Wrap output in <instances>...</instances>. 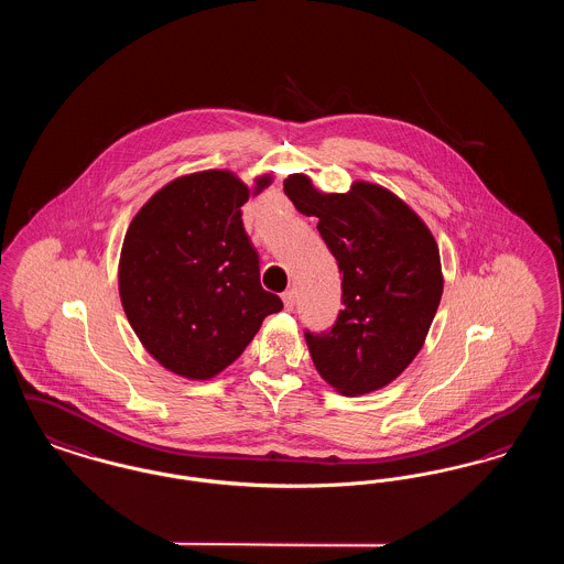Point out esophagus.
<instances>
[{
    "instance_id": "obj_1",
    "label": "esophagus",
    "mask_w": 564,
    "mask_h": 564,
    "mask_svg": "<svg viewBox=\"0 0 564 564\" xmlns=\"http://www.w3.org/2000/svg\"><path fill=\"white\" fill-rule=\"evenodd\" d=\"M283 304H285V308H288V311H294V306H295L294 290H288V292H285V294H283Z\"/></svg>"
}]
</instances>
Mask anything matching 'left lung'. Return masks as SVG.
I'll use <instances>...</instances> for the list:
<instances>
[{
    "label": "left lung",
    "instance_id": "1",
    "mask_svg": "<svg viewBox=\"0 0 564 564\" xmlns=\"http://www.w3.org/2000/svg\"><path fill=\"white\" fill-rule=\"evenodd\" d=\"M343 272L334 325L304 332L317 372L345 395L382 389L423 347L444 290L440 249L430 228L393 192L355 182L347 194H323L306 175L283 182Z\"/></svg>",
    "mask_w": 564,
    "mask_h": 564
}]
</instances>
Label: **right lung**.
Here are the masks:
<instances>
[{
	"label": "right lung",
	"mask_w": 564,
	"mask_h": 564,
	"mask_svg": "<svg viewBox=\"0 0 564 564\" xmlns=\"http://www.w3.org/2000/svg\"><path fill=\"white\" fill-rule=\"evenodd\" d=\"M269 184L270 175L258 177L253 194ZM249 196L230 171L192 173L159 189L127 230L118 267L127 319L175 375H219L283 308L262 288L260 258L242 228Z\"/></svg>",
	"instance_id": "obj_1"
}]
</instances>
